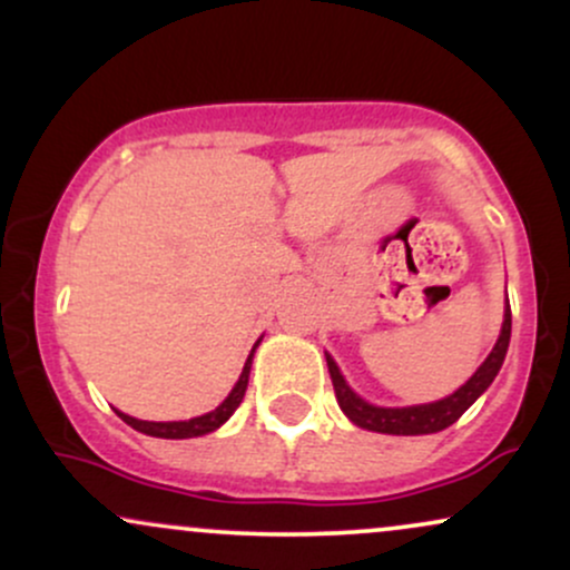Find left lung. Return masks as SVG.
I'll return each mask as SVG.
<instances>
[{
  "instance_id": "1",
  "label": "left lung",
  "mask_w": 570,
  "mask_h": 570,
  "mask_svg": "<svg viewBox=\"0 0 570 570\" xmlns=\"http://www.w3.org/2000/svg\"><path fill=\"white\" fill-rule=\"evenodd\" d=\"M509 337H512V307L507 305L503 311V326L501 335L495 340L493 351L485 362L480 364V370L469 377L455 394L440 399V402L431 404H415V407H375V404L364 402L362 396L353 394L351 385L345 383V377L340 375L335 358L326 353V367H330L332 385H335V396L340 410L351 417L356 426L377 431V434H396V436H415V434H436V431L453 426L458 417L463 415L472 404L485 394V389L493 383V377L499 375L503 356H507Z\"/></svg>"
}]
</instances>
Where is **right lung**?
<instances>
[{"label": "right lung", "instance_id": "add662e5", "mask_svg": "<svg viewBox=\"0 0 570 570\" xmlns=\"http://www.w3.org/2000/svg\"><path fill=\"white\" fill-rule=\"evenodd\" d=\"M257 345H259V340H257V343H254V348H257ZM254 348H252V353H248V358H246V364H244V372H240L238 383L233 385V391H230V394H227L225 402H222L217 410L206 412V415L189 417V421H168V423L139 421V417H130V415H126V412H120V410H117V415H120L130 429L141 431V434H147V436H160V440H189V436L208 434V431L219 429L222 423H225L227 417H230L233 412L238 410V404L244 402L246 385H248V372H252Z\"/></svg>", "mask_w": 570, "mask_h": 570}]
</instances>
